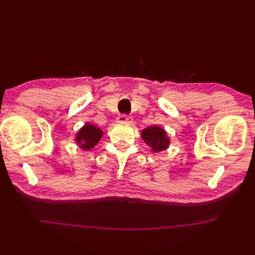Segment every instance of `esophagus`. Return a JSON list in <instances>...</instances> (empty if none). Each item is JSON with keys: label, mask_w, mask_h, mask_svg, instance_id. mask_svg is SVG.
I'll use <instances>...</instances> for the list:
<instances>
[{"label": "esophagus", "mask_w": 255, "mask_h": 255, "mask_svg": "<svg viewBox=\"0 0 255 255\" xmlns=\"http://www.w3.org/2000/svg\"><path fill=\"white\" fill-rule=\"evenodd\" d=\"M118 121L124 123V122H132V118L131 117H128L126 115H122L118 118Z\"/></svg>", "instance_id": "1"}]
</instances>
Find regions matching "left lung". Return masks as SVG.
<instances>
[{
  "instance_id": "left-lung-1",
  "label": "left lung",
  "mask_w": 255,
  "mask_h": 255,
  "mask_svg": "<svg viewBox=\"0 0 255 255\" xmlns=\"http://www.w3.org/2000/svg\"><path fill=\"white\" fill-rule=\"evenodd\" d=\"M144 142L149 146L150 151L160 152L169 148L170 137L168 136L165 128L158 126H151L144 128L140 133Z\"/></svg>"
}]
</instances>
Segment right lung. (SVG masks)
<instances>
[{
	"mask_svg": "<svg viewBox=\"0 0 255 255\" xmlns=\"http://www.w3.org/2000/svg\"><path fill=\"white\" fill-rule=\"evenodd\" d=\"M104 131L93 123H85L75 134V144L85 151H89L99 143Z\"/></svg>",
	"mask_w": 255,
	"mask_h": 255,
	"instance_id": "add662e5",
	"label": "right lung"
}]
</instances>
